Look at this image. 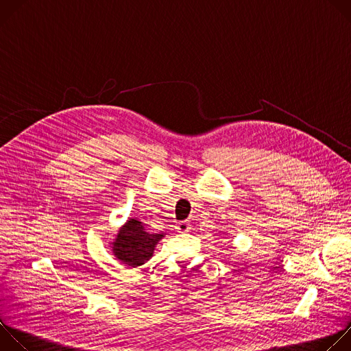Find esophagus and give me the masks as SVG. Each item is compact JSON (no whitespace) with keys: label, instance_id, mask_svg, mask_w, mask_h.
<instances>
[{"label":"esophagus","instance_id":"1","mask_svg":"<svg viewBox=\"0 0 351 351\" xmlns=\"http://www.w3.org/2000/svg\"><path fill=\"white\" fill-rule=\"evenodd\" d=\"M176 229H178V232H180V233L189 232V229H190V221H182V222H178Z\"/></svg>","mask_w":351,"mask_h":351}]
</instances>
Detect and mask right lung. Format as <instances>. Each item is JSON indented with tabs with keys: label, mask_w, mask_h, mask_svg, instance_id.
Masks as SVG:
<instances>
[{
	"label": "right lung",
	"mask_w": 351,
	"mask_h": 351,
	"mask_svg": "<svg viewBox=\"0 0 351 351\" xmlns=\"http://www.w3.org/2000/svg\"><path fill=\"white\" fill-rule=\"evenodd\" d=\"M161 237L162 234L158 233H147L140 221L129 219L118 233L114 253L123 264L138 267L152 258L154 247Z\"/></svg>",
	"instance_id": "obj_1"
}]
</instances>
